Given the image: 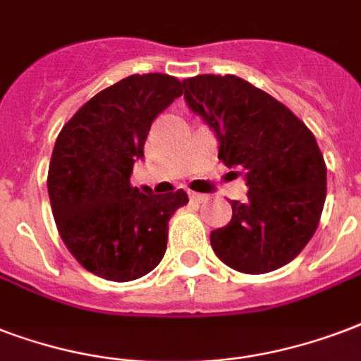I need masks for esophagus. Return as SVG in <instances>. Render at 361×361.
I'll list each match as a JSON object with an SVG mask.
<instances>
[{
	"instance_id": "34e87169",
	"label": "esophagus",
	"mask_w": 361,
	"mask_h": 361,
	"mask_svg": "<svg viewBox=\"0 0 361 361\" xmlns=\"http://www.w3.org/2000/svg\"><path fill=\"white\" fill-rule=\"evenodd\" d=\"M189 199L195 200V202H202V200H206V195H200V192L191 191L189 192Z\"/></svg>"
}]
</instances>
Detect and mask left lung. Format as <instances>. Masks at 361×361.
I'll return each instance as SVG.
<instances>
[{
  "label": "left lung",
  "instance_id": "left-lung-1",
  "mask_svg": "<svg viewBox=\"0 0 361 361\" xmlns=\"http://www.w3.org/2000/svg\"><path fill=\"white\" fill-rule=\"evenodd\" d=\"M185 102L216 132L219 161L246 176L247 200H231L229 225L210 244L225 265L265 274L288 265L314 235L327 169L314 134L290 109L236 75L183 81Z\"/></svg>",
  "mask_w": 361,
  "mask_h": 361
}]
</instances>
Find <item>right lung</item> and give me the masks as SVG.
I'll return each instance as SVG.
<instances>
[{
    "instance_id": "right-lung-1",
    "label": "right lung",
    "mask_w": 361,
    "mask_h": 361,
    "mask_svg": "<svg viewBox=\"0 0 361 361\" xmlns=\"http://www.w3.org/2000/svg\"><path fill=\"white\" fill-rule=\"evenodd\" d=\"M181 87L166 73L125 77L79 107L56 137L47 176L52 216L70 254L96 276L130 282L153 271L170 217L189 202L183 189L130 185L151 123Z\"/></svg>"
}]
</instances>
